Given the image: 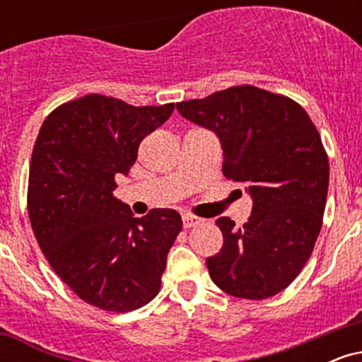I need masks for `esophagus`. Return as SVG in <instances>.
I'll use <instances>...</instances> for the list:
<instances>
[{"mask_svg": "<svg viewBox=\"0 0 362 362\" xmlns=\"http://www.w3.org/2000/svg\"><path fill=\"white\" fill-rule=\"evenodd\" d=\"M201 223H202V219L197 218V216H192V214L184 216V228H194Z\"/></svg>", "mask_w": 362, "mask_h": 362, "instance_id": "1", "label": "esophagus"}]
</instances>
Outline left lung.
Here are the masks:
<instances>
[{"label":"left lung","instance_id":"8db88e82","mask_svg":"<svg viewBox=\"0 0 362 362\" xmlns=\"http://www.w3.org/2000/svg\"><path fill=\"white\" fill-rule=\"evenodd\" d=\"M185 119L218 134L223 173L247 185L252 214L216 224L223 247L206 260L219 289L243 300L284 291L308 262L322 230L328 156L310 115L293 98L252 85L177 103Z\"/></svg>","mask_w":362,"mask_h":362}]
</instances>
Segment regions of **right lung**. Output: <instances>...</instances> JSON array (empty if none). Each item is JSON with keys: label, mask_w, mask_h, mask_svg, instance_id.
Wrapping results in <instances>:
<instances>
[{"label": "right lung", "mask_w": 362, "mask_h": 362, "mask_svg": "<svg viewBox=\"0 0 362 362\" xmlns=\"http://www.w3.org/2000/svg\"><path fill=\"white\" fill-rule=\"evenodd\" d=\"M173 109L90 93L54 109L37 136L27 190L32 230L54 272L91 306L126 313L160 293L180 214L153 209L134 218L114 190L141 141Z\"/></svg>", "instance_id": "obj_1"}]
</instances>
